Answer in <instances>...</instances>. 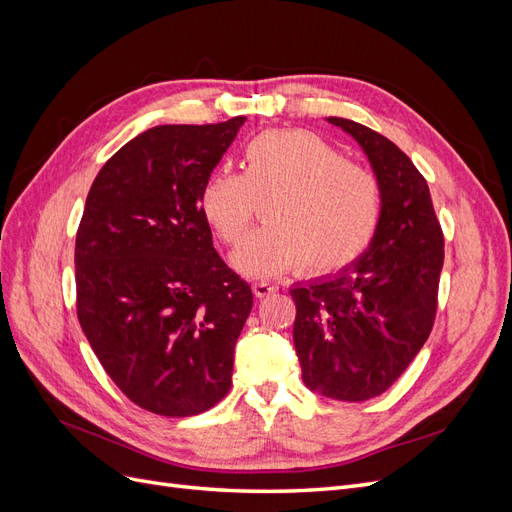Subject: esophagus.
<instances>
[{
  "instance_id": "1",
  "label": "esophagus",
  "mask_w": 512,
  "mask_h": 512,
  "mask_svg": "<svg viewBox=\"0 0 512 512\" xmlns=\"http://www.w3.org/2000/svg\"><path fill=\"white\" fill-rule=\"evenodd\" d=\"M252 290L258 299H265V297H271V294L275 292V286L269 282H254Z\"/></svg>"
}]
</instances>
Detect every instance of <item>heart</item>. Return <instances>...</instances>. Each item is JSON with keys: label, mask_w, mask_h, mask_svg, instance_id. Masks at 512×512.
I'll use <instances>...</instances> for the list:
<instances>
[{"label": "heart", "mask_w": 512, "mask_h": 512, "mask_svg": "<svg viewBox=\"0 0 512 512\" xmlns=\"http://www.w3.org/2000/svg\"><path fill=\"white\" fill-rule=\"evenodd\" d=\"M262 224L235 252L239 271L265 277L303 267L329 275L354 265L382 222V185L369 168L305 130L262 132L241 151V173L220 168L200 190V211L226 245Z\"/></svg>", "instance_id": "b5f03b06"}]
</instances>
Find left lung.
I'll return each mask as SVG.
<instances>
[{
	"instance_id": "1",
	"label": "left lung",
	"mask_w": 512,
	"mask_h": 512,
	"mask_svg": "<svg viewBox=\"0 0 512 512\" xmlns=\"http://www.w3.org/2000/svg\"><path fill=\"white\" fill-rule=\"evenodd\" d=\"M363 147L382 185V222L369 250L342 273L292 288L294 348L303 382L339 401L382 395L433 329L444 235L429 185L389 138L329 117Z\"/></svg>"
}]
</instances>
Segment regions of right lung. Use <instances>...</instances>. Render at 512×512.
I'll use <instances>...</instances> for the list:
<instances>
[{
    "label": "right lung",
    "mask_w": 512,
    "mask_h": 512,
    "mask_svg": "<svg viewBox=\"0 0 512 512\" xmlns=\"http://www.w3.org/2000/svg\"><path fill=\"white\" fill-rule=\"evenodd\" d=\"M243 123L151 128L100 168L87 194L76 314L119 391L153 414H200L230 391L254 294L215 252L200 190Z\"/></svg>",
    "instance_id": "add662e5"
}]
</instances>
